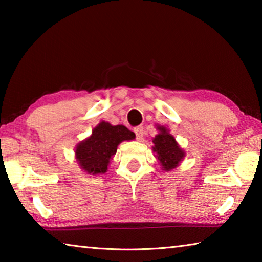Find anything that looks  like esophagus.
<instances>
[{
  "mask_svg": "<svg viewBox=\"0 0 262 262\" xmlns=\"http://www.w3.org/2000/svg\"><path fill=\"white\" fill-rule=\"evenodd\" d=\"M134 132H135V134H136V139L139 140V141H141L142 137H143V134H144V128L142 127V126H137V127L134 128Z\"/></svg>",
  "mask_w": 262,
  "mask_h": 262,
  "instance_id": "obj_1",
  "label": "esophagus"
}]
</instances>
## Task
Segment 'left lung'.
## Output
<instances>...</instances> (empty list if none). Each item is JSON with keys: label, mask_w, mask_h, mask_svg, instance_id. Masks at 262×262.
Wrapping results in <instances>:
<instances>
[{"label": "left lung", "mask_w": 262, "mask_h": 262, "mask_svg": "<svg viewBox=\"0 0 262 262\" xmlns=\"http://www.w3.org/2000/svg\"><path fill=\"white\" fill-rule=\"evenodd\" d=\"M161 130L158 135L152 140L154 151L157 154L158 161L161 162L163 170L170 171L178 166V164L184 158L185 152L179 148L173 136L168 134L165 127H158Z\"/></svg>", "instance_id": "1"}]
</instances>
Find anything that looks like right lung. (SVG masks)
Returning a JSON list of instances; mask_svg holds the SVG:
<instances>
[{"mask_svg":"<svg viewBox=\"0 0 262 262\" xmlns=\"http://www.w3.org/2000/svg\"><path fill=\"white\" fill-rule=\"evenodd\" d=\"M133 139L135 134L125 126H112L101 121L92 130V135L77 145L75 154L79 166L90 174L105 173L119 143Z\"/></svg>","mask_w":262,"mask_h":262,"instance_id":"right-lung-1","label":"right lung"}]
</instances>
